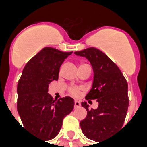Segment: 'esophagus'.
<instances>
[{
  "label": "esophagus",
  "mask_w": 147,
  "mask_h": 147,
  "mask_svg": "<svg viewBox=\"0 0 147 147\" xmlns=\"http://www.w3.org/2000/svg\"><path fill=\"white\" fill-rule=\"evenodd\" d=\"M74 106H75V108H79V107L80 106V102H78V101H75Z\"/></svg>",
  "instance_id": "34e87169"
}]
</instances>
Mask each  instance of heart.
I'll use <instances>...</instances> for the list:
<instances>
[{"label":"heart","instance_id":"obj_1","mask_svg":"<svg viewBox=\"0 0 147 147\" xmlns=\"http://www.w3.org/2000/svg\"><path fill=\"white\" fill-rule=\"evenodd\" d=\"M85 64H80V66L81 65H83ZM69 93H70L71 95L74 96V97H78L81 94V89L80 88H77V87H71L69 89Z\"/></svg>","mask_w":147,"mask_h":147}]
</instances>
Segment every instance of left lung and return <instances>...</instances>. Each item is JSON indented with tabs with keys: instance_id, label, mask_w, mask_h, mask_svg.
<instances>
[{
	"instance_id": "left-lung-1",
	"label": "left lung",
	"mask_w": 147,
	"mask_h": 147,
	"mask_svg": "<svg viewBox=\"0 0 147 147\" xmlns=\"http://www.w3.org/2000/svg\"><path fill=\"white\" fill-rule=\"evenodd\" d=\"M75 54L86 57L92 66L94 81L86 99L98 102L96 109H89L86 102L81 103L87 115L80 127L86 138L101 142L123 126L129 104L127 83L117 64L98 49L90 47Z\"/></svg>"
}]
</instances>
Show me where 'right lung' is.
Instances as JSON below:
<instances>
[{"label": "right lung", "mask_w": 147, "mask_h": 147, "mask_svg": "<svg viewBox=\"0 0 147 147\" xmlns=\"http://www.w3.org/2000/svg\"><path fill=\"white\" fill-rule=\"evenodd\" d=\"M72 52L45 47L25 65L17 86V110L24 127L45 140L57 136L64 118L73 110L70 97L54 100L49 84L58 80L60 67Z\"/></svg>", "instance_id": "add662e5"}]
</instances>
